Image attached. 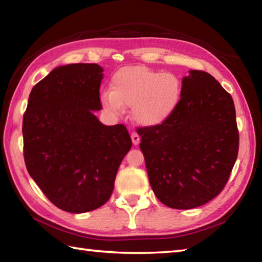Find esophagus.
<instances>
[{
	"instance_id": "1",
	"label": "esophagus",
	"mask_w": 262,
	"mask_h": 262,
	"mask_svg": "<svg viewBox=\"0 0 262 262\" xmlns=\"http://www.w3.org/2000/svg\"><path fill=\"white\" fill-rule=\"evenodd\" d=\"M130 137H132L133 144H134V145H137V144L140 143L141 137H140V135H139V134H137L136 132H133V133H132V135H130Z\"/></svg>"
}]
</instances>
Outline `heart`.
<instances>
[{"instance_id":"1","label":"heart","mask_w":262,"mask_h":262,"mask_svg":"<svg viewBox=\"0 0 262 262\" xmlns=\"http://www.w3.org/2000/svg\"><path fill=\"white\" fill-rule=\"evenodd\" d=\"M111 92L101 95L110 112L119 114L133 107L134 120L142 126L161 125L179 103L181 84L178 77L148 67H123L111 78Z\"/></svg>"}]
</instances>
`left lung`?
Masks as SVG:
<instances>
[{
	"label": "left lung",
	"instance_id": "obj_1",
	"mask_svg": "<svg viewBox=\"0 0 262 262\" xmlns=\"http://www.w3.org/2000/svg\"><path fill=\"white\" fill-rule=\"evenodd\" d=\"M137 133L150 185L165 206L192 209L225 187L239 149L236 110L210 74L190 70L173 113Z\"/></svg>",
	"mask_w": 262,
	"mask_h": 262
}]
</instances>
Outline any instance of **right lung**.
<instances>
[{"mask_svg": "<svg viewBox=\"0 0 262 262\" xmlns=\"http://www.w3.org/2000/svg\"><path fill=\"white\" fill-rule=\"evenodd\" d=\"M103 68L72 63L35 84L23 117L24 161L42 193L60 209L81 214L108 201L120 163L132 148L123 125L105 126Z\"/></svg>", "mask_w": 262, "mask_h": 262, "instance_id": "1", "label": "right lung"}]
</instances>
